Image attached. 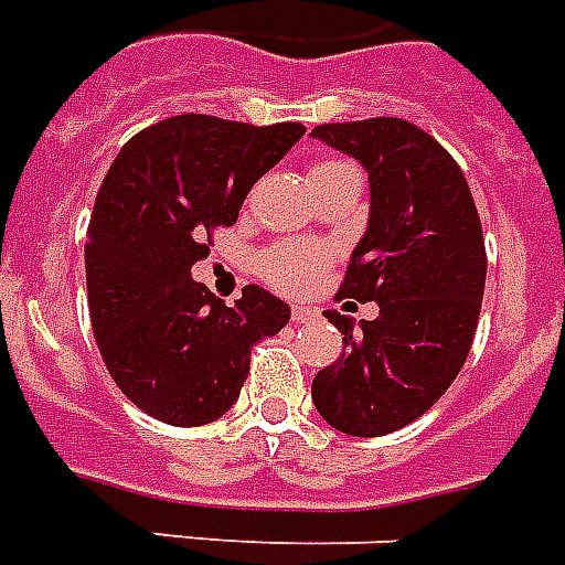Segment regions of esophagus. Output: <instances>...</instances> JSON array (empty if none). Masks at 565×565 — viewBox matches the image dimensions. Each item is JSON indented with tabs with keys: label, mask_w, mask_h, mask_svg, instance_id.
Returning a JSON list of instances; mask_svg holds the SVG:
<instances>
[{
	"label": "esophagus",
	"mask_w": 565,
	"mask_h": 565,
	"mask_svg": "<svg viewBox=\"0 0 565 565\" xmlns=\"http://www.w3.org/2000/svg\"><path fill=\"white\" fill-rule=\"evenodd\" d=\"M290 319L296 322V326H305V322H313V319H319V310L317 308H305V305H292Z\"/></svg>",
	"instance_id": "34e87169"
}]
</instances>
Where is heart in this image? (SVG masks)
Listing matches in <instances>:
<instances>
[{
    "instance_id": "b5f03b06",
    "label": "heart",
    "mask_w": 565,
    "mask_h": 565,
    "mask_svg": "<svg viewBox=\"0 0 565 565\" xmlns=\"http://www.w3.org/2000/svg\"><path fill=\"white\" fill-rule=\"evenodd\" d=\"M352 163L337 161V158H322L313 163L310 175H322V172L345 170ZM331 260V248L313 239H292V243H278V246L264 248L257 255V275L264 278L269 287L287 296H299L308 292L319 281V275Z\"/></svg>"
}]
</instances>
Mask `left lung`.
Instances as JSON below:
<instances>
[{
	"label": "left lung",
	"mask_w": 565,
	"mask_h": 565,
	"mask_svg": "<svg viewBox=\"0 0 565 565\" xmlns=\"http://www.w3.org/2000/svg\"><path fill=\"white\" fill-rule=\"evenodd\" d=\"M313 137L370 172V228L337 296L381 310L358 334L326 310L343 354L310 393L331 428L384 437L430 411L469 358L487 281L481 220L455 158L407 119L326 122Z\"/></svg>",
	"instance_id": "8db88e82"
}]
</instances>
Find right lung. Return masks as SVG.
<instances>
[{
  "instance_id": "obj_1",
  "label": "right lung",
  "mask_w": 565,
  "mask_h": 565,
  "mask_svg": "<svg viewBox=\"0 0 565 565\" xmlns=\"http://www.w3.org/2000/svg\"><path fill=\"white\" fill-rule=\"evenodd\" d=\"M301 135V122L181 114L143 128L110 163L84 246L90 322L110 377L154 419H220L246 384L252 345L287 326L290 308L257 284L228 308L190 269Z\"/></svg>"
}]
</instances>
